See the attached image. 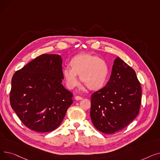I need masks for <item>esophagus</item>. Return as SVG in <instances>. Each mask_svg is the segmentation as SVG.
<instances>
[{
  "label": "esophagus",
  "instance_id": "34e87169",
  "mask_svg": "<svg viewBox=\"0 0 160 160\" xmlns=\"http://www.w3.org/2000/svg\"><path fill=\"white\" fill-rule=\"evenodd\" d=\"M82 97H80V96H76L75 97V100H82Z\"/></svg>",
  "mask_w": 160,
  "mask_h": 160
}]
</instances>
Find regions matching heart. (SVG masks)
<instances>
[{
	"label": "heart",
	"mask_w": 160,
	"mask_h": 160,
	"mask_svg": "<svg viewBox=\"0 0 160 160\" xmlns=\"http://www.w3.org/2000/svg\"><path fill=\"white\" fill-rule=\"evenodd\" d=\"M69 65L71 69L65 67L62 71L63 80L69 89L78 85L77 75L91 90H99L106 85L110 69L107 63L98 56L85 53L77 54L70 60Z\"/></svg>",
	"instance_id": "1"
}]
</instances>
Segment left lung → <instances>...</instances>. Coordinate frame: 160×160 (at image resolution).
Returning a JSON list of instances; mask_svg holds the SVG:
<instances>
[{"mask_svg":"<svg viewBox=\"0 0 160 160\" xmlns=\"http://www.w3.org/2000/svg\"><path fill=\"white\" fill-rule=\"evenodd\" d=\"M90 116L94 127L104 133L122 130L138 115L141 88L136 73L117 57L110 80L91 95Z\"/></svg>","mask_w":160,"mask_h":160,"instance_id":"obj_1","label":"left lung"}]
</instances>
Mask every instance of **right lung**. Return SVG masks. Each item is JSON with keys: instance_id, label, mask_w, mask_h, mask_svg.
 <instances>
[{"instance_id": "1", "label": "right lung", "mask_w": 160, "mask_h": 160, "mask_svg": "<svg viewBox=\"0 0 160 160\" xmlns=\"http://www.w3.org/2000/svg\"><path fill=\"white\" fill-rule=\"evenodd\" d=\"M62 56L43 54L15 72L12 79L10 104L29 129L48 132L62 122L73 102L62 83Z\"/></svg>"}]
</instances>
